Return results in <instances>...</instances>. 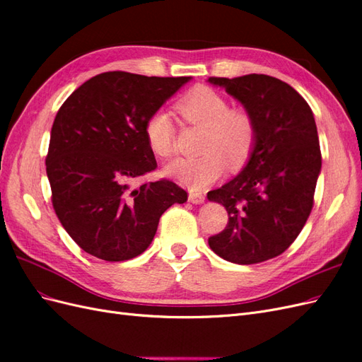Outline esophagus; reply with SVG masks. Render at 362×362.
I'll use <instances>...</instances> for the list:
<instances>
[{
    "label": "esophagus",
    "instance_id": "1",
    "mask_svg": "<svg viewBox=\"0 0 362 362\" xmlns=\"http://www.w3.org/2000/svg\"><path fill=\"white\" fill-rule=\"evenodd\" d=\"M189 201L192 204H202L205 201V196L199 192H190L189 193Z\"/></svg>",
    "mask_w": 362,
    "mask_h": 362
}]
</instances>
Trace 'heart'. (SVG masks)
I'll list each match as a JSON object with an SVG mask.
<instances>
[{
    "label": "heart",
    "mask_w": 362,
    "mask_h": 362,
    "mask_svg": "<svg viewBox=\"0 0 362 362\" xmlns=\"http://www.w3.org/2000/svg\"><path fill=\"white\" fill-rule=\"evenodd\" d=\"M185 124L204 128L199 157L170 161L164 173L185 187L202 190L216 182L229 168H243L257 141L254 116L243 107H229L226 98L211 87L196 86L175 103ZM149 149L166 158L175 149V124L164 110L152 112L144 125Z\"/></svg>",
    "instance_id": "obj_1"
}]
</instances>
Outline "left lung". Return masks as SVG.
Wrapping results in <instances>:
<instances>
[{"instance_id":"left-lung-1","label":"left lung","mask_w":362,"mask_h":362,"mask_svg":"<svg viewBox=\"0 0 362 362\" xmlns=\"http://www.w3.org/2000/svg\"><path fill=\"white\" fill-rule=\"evenodd\" d=\"M243 104L257 124V141L243 170L208 201L229 216L221 234L208 238L214 254L235 264H257L281 255L302 231L314 204L322 154L311 108L275 76H210Z\"/></svg>"}]
</instances>
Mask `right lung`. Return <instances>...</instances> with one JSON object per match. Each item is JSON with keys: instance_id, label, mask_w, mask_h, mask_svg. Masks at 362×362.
Instances as JSON below:
<instances>
[{"instance_id": "obj_1", "label": "right lung", "mask_w": 362, "mask_h": 362, "mask_svg": "<svg viewBox=\"0 0 362 362\" xmlns=\"http://www.w3.org/2000/svg\"><path fill=\"white\" fill-rule=\"evenodd\" d=\"M190 76L104 72L63 103L51 128L47 175L60 223L84 252L125 261L145 252L161 214L187 201L169 180L129 182L157 168L144 125Z\"/></svg>"}]
</instances>
